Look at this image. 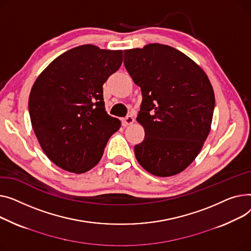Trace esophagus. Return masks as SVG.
I'll use <instances>...</instances> for the list:
<instances>
[{
    "mask_svg": "<svg viewBox=\"0 0 251 251\" xmlns=\"http://www.w3.org/2000/svg\"><path fill=\"white\" fill-rule=\"evenodd\" d=\"M122 122H123V125H124L125 126H129V125L134 124L135 119H134V117H132L131 115H127V116L125 117V119H123Z\"/></svg>",
    "mask_w": 251,
    "mask_h": 251,
    "instance_id": "34e87169",
    "label": "esophagus"
}]
</instances>
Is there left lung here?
Wrapping results in <instances>:
<instances>
[{
    "mask_svg": "<svg viewBox=\"0 0 251 251\" xmlns=\"http://www.w3.org/2000/svg\"><path fill=\"white\" fill-rule=\"evenodd\" d=\"M124 52L125 67L143 96L137 122L145 138L135 146L136 158L154 175L177 174L195 160L210 132L215 108L210 80L169 46L151 43Z\"/></svg>",
    "mask_w": 251,
    "mask_h": 251,
    "instance_id": "8db88e82",
    "label": "left lung"
}]
</instances>
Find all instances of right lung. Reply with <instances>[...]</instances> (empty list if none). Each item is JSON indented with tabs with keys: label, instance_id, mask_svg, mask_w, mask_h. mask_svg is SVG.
I'll use <instances>...</instances> for the list:
<instances>
[{
	"label": "right lung",
	"instance_id": "add662e5",
	"mask_svg": "<svg viewBox=\"0 0 251 251\" xmlns=\"http://www.w3.org/2000/svg\"><path fill=\"white\" fill-rule=\"evenodd\" d=\"M122 63L123 50L85 44L57 56L36 79L29 115L42 150L58 167L90 170L121 127L105 111L103 84Z\"/></svg>",
	"mask_w": 251,
	"mask_h": 251
}]
</instances>
